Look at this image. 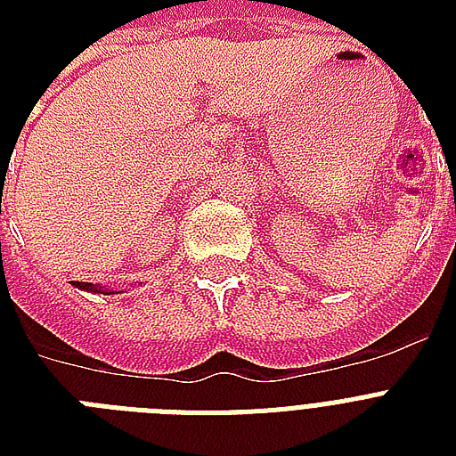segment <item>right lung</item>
<instances>
[{"label":"right lung","mask_w":456,"mask_h":456,"mask_svg":"<svg viewBox=\"0 0 456 456\" xmlns=\"http://www.w3.org/2000/svg\"><path fill=\"white\" fill-rule=\"evenodd\" d=\"M75 289H80V291L87 293H103V296H113V293H123V291H113V289H106L102 284H89V281H73Z\"/></svg>","instance_id":"obj_1"}]
</instances>
